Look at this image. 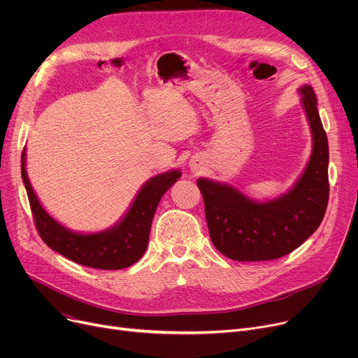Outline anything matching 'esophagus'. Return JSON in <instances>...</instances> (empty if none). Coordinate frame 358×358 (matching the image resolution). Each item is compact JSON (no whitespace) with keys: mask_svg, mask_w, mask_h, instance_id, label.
<instances>
[{"mask_svg":"<svg viewBox=\"0 0 358 358\" xmlns=\"http://www.w3.org/2000/svg\"><path fill=\"white\" fill-rule=\"evenodd\" d=\"M190 168H192V171L197 173V171H200V169H201V162H200L199 159L192 161V162H190Z\"/></svg>","mask_w":358,"mask_h":358,"instance_id":"34e87169","label":"esophagus"}]
</instances>
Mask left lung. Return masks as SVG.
<instances>
[{"instance_id":"8db88e82","label":"left lung","mask_w":358,"mask_h":358,"mask_svg":"<svg viewBox=\"0 0 358 358\" xmlns=\"http://www.w3.org/2000/svg\"><path fill=\"white\" fill-rule=\"evenodd\" d=\"M312 130L313 149L305 171L292 189L259 203L235 187L208 178L197 185L204 200L213 245L235 261H268L294 251L319 228L329 199L328 138L310 85L299 88Z\"/></svg>"}]
</instances>
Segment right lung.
Listing matches in <instances>:
<instances>
[{
    "instance_id": "right-lung-1",
    "label": "right lung",
    "mask_w": 358,
    "mask_h": 358,
    "mask_svg": "<svg viewBox=\"0 0 358 358\" xmlns=\"http://www.w3.org/2000/svg\"><path fill=\"white\" fill-rule=\"evenodd\" d=\"M181 173L173 169L149 178L126 216L115 227L97 234L72 232L56 222L37 200L26 173V150L22 154V178L29 196L36 229L46 245L77 264L100 268L122 270L135 264L146 251L149 231L161 197Z\"/></svg>"
}]
</instances>
